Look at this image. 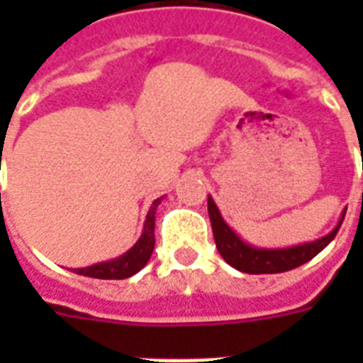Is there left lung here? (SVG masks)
Masks as SVG:
<instances>
[{"label": "left lung", "instance_id": "obj_1", "mask_svg": "<svg viewBox=\"0 0 363 363\" xmlns=\"http://www.w3.org/2000/svg\"><path fill=\"white\" fill-rule=\"evenodd\" d=\"M208 213H210V221H212L216 247L228 264L247 274H278L294 270V268L309 262L313 257H317L336 237L338 229L342 225L346 210H344L338 225L328 235L320 237L311 243L288 247V249H259V247L245 243L243 239L223 221L212 196H208Z\"/></svg>", "mask_w": 363, "mask_h": 363}]
</instances>
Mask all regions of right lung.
I'll use <instances>...</instances> for the list:
<instances>
[{"label": "right lung", "instance_id": "1", "mask_svg": "<svg viewBox=\"0 0 363 363\" xmlns=\"http://www.w3.org/2000/svg\"><path fill=\"white\" fill-rule=\"evenodd\" d=\"M161 198H157L153 204H151L145 223H143V233L142 237L135 241V245L128 252H124L122 257L108 262H99L93 267L87 268H75V274H82V276H89V278H99V280H124L134 276L135 272H140L147 260H150L153 247H155V210H157Z\"/></svg>", "mask_w": 363, "mask_h": 363}]
</instances>
